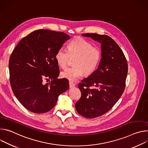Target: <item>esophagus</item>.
I'll list each match as a JSON object with an SVG mask.
<instances>
[{"mask_svg":"<svg viewBox=\"0 0 148 148\" xmlns=\"http://www.w3.org/2000/svg\"><path fill=\"white\" fill-rule=\"evenodd\" d=\"M75 84H73L72 82H69V87H70V88H73V87H75Z\"/></svg>","mask_w":148,"mask_h":148,"instance_id":"obj_1","label":"esophagus"}]
</instances>
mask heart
<instances>
[{"label":"heart","instance_id":"1","mask_svg":"<svg viewBox=\"0 0 148 148\" xmlns=\"http://www.w3.org/2000/svg\"><path fill=\"white\" fill-rule=\"evenodd\" d=\"M101 56V51L97 47L93 46L86 40L77 38L69 43L68 51L63 48L58 49L55 59L62 68L66 66L71 58L75 59L74 66L65 69L60 73L62 77L75 81L84 73L86 75L93 73L99 65Z\"/></svg>","mask_w":148,"mask_h":148}]
</instances>
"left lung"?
Returning a JSON list of instances; mask_svg holds the SVG:
<instances>
[{"label": "left lung", "instance_id": "1", "mask_svg": "<svg viewBox=\"0 0 148 148\" xmlns=\"http://www.w3.org/2000/svg\"><path fill=\"white\" fill-rule=\"evenodd\" d=\"M82 35L101 44L99 64L79 84L82 95L75 104L76 111L82 116L95 118L108 112L120 99L125 88L127 63L121 49L110 37L96 34Z\"/></svg>", "mask_w": 148, "mask_h": 148}]
</instances>
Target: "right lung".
Here are the masks:
<instances>
[{
    "label": "right lung",
    "instance_id": "1",
    "mask_svg": "<svg viewBox=\"0 0 148 148\" xmlns=\"http://www.w3.org/2000/svg\"><path fill=\"white\" fill-rule=\"evenodd\" d=\"M71 37L63 32L40 29L19 42L9 59L10 85L14 95L29 111L43 113L55 106L59 96L69 88L67 79H58L55 59L58 49ZM44 79H51L44 84Z\"/></svg>",
    "mask_w": 148,
    "mask_h": 148
}]
</instances>
